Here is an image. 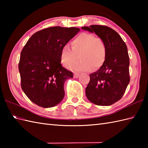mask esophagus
<instances>
[{
  "label": "esophagus",
  "instance_id": "esophagus-1",
  "mask_svg": "<svg viewBox=\"0 0 148 148\" xmlns=\"http://www.w3.org/2000/svg\"><path fill=\"white\" fill-rule=\"evenodd\" d=\"M79 74H78V73H74V78H77V77H79Z\"/></svg>",
  "mask_w": 148,
  "mask_h": 148
}]
</instances>
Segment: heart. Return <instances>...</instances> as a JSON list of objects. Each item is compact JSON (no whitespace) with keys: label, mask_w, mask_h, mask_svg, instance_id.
I'll use <instances>...</instances> for the list:
<instances>
[{"label":"heart","mask_w":148,"mask_h":148,"mask_svg":"<svg viewBox=\"0 0 148 148\" xmlns=\"http://www.w3.org/2000/svg\"><path fill=\"white\" fill-rule=\"evenodd\" d=\"M72 49L64 46L61 50L60 61L69 69L77 62L80 56L81 61L72 67L76 71H88L100 68L104 64L107 49L103 40L92 34L83 32L71 42Z\"/></svg>","instance_id":"obj_1"}]
</instances>
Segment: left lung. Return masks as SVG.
<instances>
[{
    "label": "left lung",
    "instance_id": "1",
    "mask_svg": "<svg viewBox=\"0 0 148 148\" xmlns=\"http://www.w3.org/2000/svg\"><path fill=\"white\" fill-rule=\"evenodd\" d=\"M81 29L95 33L103 40L107 49L104 64L90 74L86 97L95 105L111 106L121 99L130 82L127 45L115 30L107 26L94 25Z\"/></svg>",
    "mask_w": 148,
    "mask_h": 148
}]
</instances>
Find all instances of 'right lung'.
I'll use <instances>...</instances> for the list:
<instances>
[{
    "label": "right lung",
    "instance_id": "add662e5",
    "mask_svg": "<svg viewBox=\"0 0 148 148\" xmlns=\"http://www.w3.org/2000/svg\"><path fill=\"white\" fill-rule=\"evenodd\" d=\"M79 31L76 27H49L33 34L23 47L18 65L21 86L37 106L52 108L64 99V83L73 74L62 67L61 50Z\"/></svg>",
    "mask_w": 148,
    "mask_h": 148
}]
</instances>
